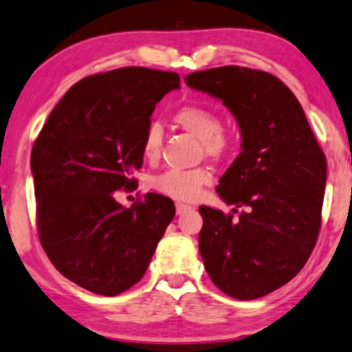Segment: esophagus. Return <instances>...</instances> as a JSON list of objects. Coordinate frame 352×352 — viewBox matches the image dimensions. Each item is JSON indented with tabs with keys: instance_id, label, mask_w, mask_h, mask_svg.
Returning a JSON list of instances; mask_svg holds the SVG:
<instances>
[{
	"instance_id": "obj_1",
	"label": "esophagus",
	"mask_w": 352,
	"mask_h": 352,
	"mask_svg": "<svg viewBox=\"0 0 352 352\" xmlns=\"http://www.w3.org/2000/svg\"><path fill=\"white\" fill-rule=\"evenodd\" d=\"M190 209H191V206H188V204H184V203H177L175 204V210H177V214H179V215L185 214L186 210H190Z\"/></svg>"
}]
</instances>
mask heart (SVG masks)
Listing matches in <instances>:
<instances>
[{"label":"heart","instance_id":"obj_1","mask_svg":"<svg viewBox=\"0 0 352 352\" xmlns=\"http://www.w3.org/2000/svg\"><path fill=\"white\" fill-rule=\"evenodd\" d=\"M173 120L182 129L201 140V146L206 156L220 159L232 149V142L223 133L222 116L212 107L204 104H186L175 111ZM162 146V129L159 124H151L144 132L142 149L146 161L154 162L159 159ZM210 182V172L204 167L180 170H168L154 175L149 186L157 193L177 201H193L199 196L204 185Z\"/></svg>","mask_w":352,"mask_h":352}]
</instances>
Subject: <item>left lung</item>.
Masks as SVG:
<instances>
[{
  "label": "left lung",
  "mask_w": 352,
  "mask_h": 352,
  "mask_svg": "<svg viewBox=\"0 0 352 352\" xmlns=\"http://www.w3.org/2000/svg\"><path fill=\"white\" fill-rule=\"evenodd\" d=\"M186 85L217 98L240 125L241 153L217 195L245 208L201 206L199 252L210 280L250 301L283 287L306 264L322 222L327 159L301 104L275 75L240 65L199 70Z\"/></svg>",
  "instance_id": "obj_1"
}]
</instances>
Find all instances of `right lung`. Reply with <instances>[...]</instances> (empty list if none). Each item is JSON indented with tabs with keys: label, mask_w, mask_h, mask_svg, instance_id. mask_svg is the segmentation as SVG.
<instances>
[{
	"label": "right lung",
	"mask_w": 352,
	"mask_h": 352,
	"mask_svg": "<svg viewBox=\"0 0 352 352\" xmlns=\"http://www.w3.org/2000/svg\"><path fill=\"white\" fill-rule=\"evenodd\" d=\"M180 87L175 72L122 67L69 88L32 148L41 246L65 278L116 296L140 282L175 215L173 201L146 193L132 208L117 190L137 184L154 107Z\"/></svg>",
	"instance_id": "1"
}]
</instances>
